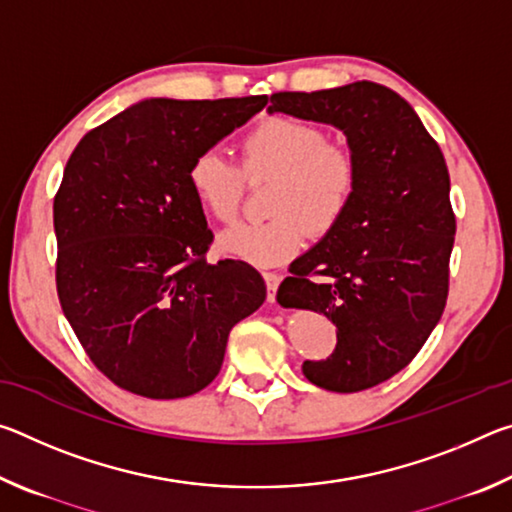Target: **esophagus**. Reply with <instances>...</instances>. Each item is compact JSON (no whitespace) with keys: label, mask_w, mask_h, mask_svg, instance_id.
I'll use <instances>...</instances> for the list:
<instances>
[{"label":"esophagus","mask_w":512,"mask_h":512,"mask_svg":"<svg viewBox=\"0 0 512 512\" xmlns=\"http://www.w3.org/2000/svg\"><path fill=\"white\" fill-rule=\"evenodd\" d=\"M264 282H266V291H268V302H275V293L277 287H280V275L277 273H264Z\"/></svg>","instance_id":"34e87169"}]
</instances>
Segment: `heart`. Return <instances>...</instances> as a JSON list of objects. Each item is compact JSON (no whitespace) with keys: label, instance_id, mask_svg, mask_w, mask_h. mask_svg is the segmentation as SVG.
Wrapping results in <instances>:
<instances>
[{"label":"heart","instance_id":"1","mask_svg":"<svg viewBox=\"0 0 512 512\" xmlns=\"http://www.w3.org/2000/svg\"><path fill=\"white\" fill-rule=\"evenodd\" d=\"M244 173L271 176L268 221L237 223L216 244L225 255L253 266H275L300 253L307 230L327 235L350 210L357 192V160L341 144L327 142L323 128L291 117H268L244 137ZM196 203L212 219L237 216L244 176L223 153H198L187 169Z\"/></svg>","mask_w":512,"mask_h":512}]
</instances>
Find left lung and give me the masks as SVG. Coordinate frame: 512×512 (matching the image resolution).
<instances>
[{"instance_id":"1","label":"left lung","mask_w":512,"mask_h":512,"mask_svg":"<svg viewBox=\"0 0 512 512\" xmlns=\"http://www.w3.org/2000/svg\"><path fill=\"white\" fill-rule=\"evenodd\" d=\"M266 112L339 128L357 160L350 210L291 264L277 302L336 325L334 352L302 363L311 384L366 391L409 366L443 316L456 235L445 158L411 103L372 81L277 92Z\"/></svg>"}]
</instances>
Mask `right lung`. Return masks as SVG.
I'll return each mask as SVG.
<instances>
[{"mask_svg":"<svg viewBox=\"0 0 512 512\" xmlns=\"http://www.w3.org/2000/svg\"><path fill=\"white\" fill-rule=\"evenodd\" d=\"M266 97L144 99L94 128L54 198L56 287L94 366L119 388L176 400L219 375L230 329L266 300L237 259H205L212 232L187 183Z\"/></svg>","mask_w":512,"mask_h":512,"instance_id":"obj_1","label":"right lung"}]
</instances>
